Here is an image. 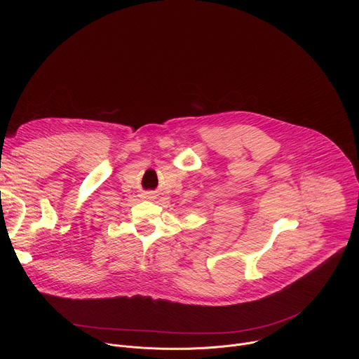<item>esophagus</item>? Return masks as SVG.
Here are the masks:
<instances>
[{"instance_id":"esophagus-1","label":"esophagus","mask_w":359,"mask_h":359,"mask_svg":"<svg viewBox=\"0 0 359 359\" xmlns=\"http://www.w3.org/2000/svg\"><path fill=\"white\" fill-rule=\"evenodd\" d=\"M144 197H147V198H153L155 196H153V193H151V191H146V193H144Z\"/></svg>"}]
</instances>
